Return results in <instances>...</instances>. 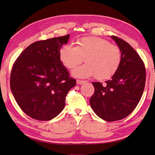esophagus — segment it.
Returning <instances> with one entry per match:
<instances>
[{"mask_svg": "<svg viewBox=\"0 0 155 155\" xmlns=\"http://www.w3.org/2000/svg\"><path fill=\"white\" fill-rule=\"evenodd\" d=\"M77 84H83V83H84V82H86V81H84V80H77Z\"/></svg>", "mask_w": 155, "mask_h": 155, "instance_id": "obj_1", "label": "esophagus"}]
</instances>
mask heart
I'll use <instances>...</instances> for the list:
<instances>
[{
	"mask_svg": "<svg viewBox=\"0 0 155 155\" xmlns=\"http://www.w3.org/2000/svg\"><path fill=\"white\" fill-rule=\"evenodd\" d=\"M84 58L86 63L73 71L78 78L95 76L106 80L113 76L119 67L121 55L117 46L96 37H84L76 42V46L65 44L59 51V59L68 69H73Z\"/></svg>",
	"mask_w": 155,
	"mask_h": 155,
	"instance_id": "1",
	"label": "heart"
}]
</instances>
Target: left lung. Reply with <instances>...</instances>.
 Instances as JSON below:
<instances>
[{"instance_id": "left-lung-1", "label": "left lung", "mask_w": 155, "mask_h": 155, "mask_svg": "<svg viewBox=\"0 0 155 155\" xmlns=\"http://www.w3.org/2000/svg\"><path fill=\"white\" fill-rule=\"evenodd\" d=\"M111 38L120 48L121 60L111 79L92 82L94 93L90 99L94 113L107 121L121 120L137 107L145 84V65L130 44L120 38Z\"/></svg>"}]
</instances>
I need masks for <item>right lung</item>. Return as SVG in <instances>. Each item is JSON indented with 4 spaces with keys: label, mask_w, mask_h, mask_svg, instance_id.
Returning a JSON list of instances; mask_svg holds the SVG:
<instances>
[{
    "label": "right lung",
    "mask_w": 155,
    "mask_h": 155,
    "mask_svg": "<svg viewBox=\"0 0 155 155\" xmlns=\"http://www.w3.org/2000/svg\"><path fill=\"white\" fill-rule=\"evenodd\" d=\"M70 35L31 44L12 66L10 88L19 107L38 120H49L63 111L75 79L59 59V51Z\"/></svg>",
    "instance_id": "obj_1"
}]
</instances>
